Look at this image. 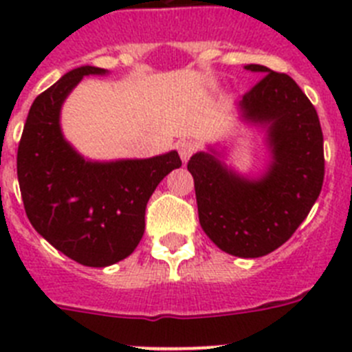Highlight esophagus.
Segmentation results:
<instances>
[{
    "instance_id": "1",
    "label": "esophagus",
    "mask_w": 352,
    "mask_h": 352,
    "mask_svg": "<svg viewBox=\"0 0 352 352\" xmlns=\"http://www.w3.org/2000/svg\"><path fill=\"white\" fill-rule=\"evenodd\" d=\"M176 148H178V153H179V157H182V160L186 162L188 158L192 157V155L195 153L197 146H195L192 141H188V139H183V141L178 142V146H176Z\"/></svg>"
}]
</instances>
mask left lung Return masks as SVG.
Wrapping results in <instances>:
<instances>
[{"label":"left lung","mask_w":352,"mask_h":352,"mask_svg":"<svg viewBox=\"0 0 352 352\" xmlns=\"http://www.w3.org/2000/svg\"><path fill=\"white\" fill-rule=\"evenodd\" d=\"M247 70L264 74L239 105L245 118L268 125L270 170L248 182L210 153H195L186 167L208 238L231 256L263 257L284 245L312 210L324 179V149L317 111L300 86L263 65Z\"/></svg>","instance_id":"obj_1"}]
</instances>
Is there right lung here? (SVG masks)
<instances>
[{
  "label": "right lung",
  "instance_id": "add662e5",
  "mask_svg": "<svg viewBox=\"0 0 352 352\" xmlns=\"http://www.w3.org/2000/svg\"><path fill=\"white\" fill-rule=\"evenodd\" d=\"M89 74L105 70L76 68L36 96L19 141L17 178L36 232L76 263L104 268L135 250L149 197L182 160L176 151L111 164L79 157L61 135L60 109Z\"/></svg>",
  "mask_w": 352,
  "mask_h": 352
}]
</instances>
